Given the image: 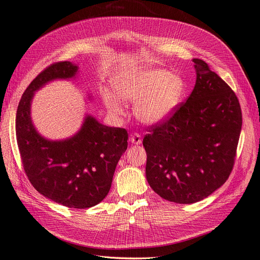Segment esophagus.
Masks as SVG:
<instances>
[{
    "mask_svg": "<svg viewBox=\"0 0 260 260\" xmlns=\"http://www.w3.org/2000/svg\"><path fill=\"white\" fill-rule=\"evenodd\" d=\"M129 140H131V142L133 145H140L141 144V136L139 135V134H137V133H135V134H133V135L131 136V138H129Z\"/></svg>",
    "mask_w": 260,
    "mask_h": 260,
    "instance_id": "1",
    "label": "esophagus"
}]
</instances>
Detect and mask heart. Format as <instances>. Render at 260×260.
<instances>
[{"label":"heart","instance_id":"obj_1","mask_svg":"<svg viewBox=\"0 0 260 260\" xmlns=\"http://www.w3.org/2000/svg\"><path fill=\"white\" fill-rule=\"evenodd\" d=\"M114 94L125 104H136L137 119L147 125L163 123L176 111L186 94V82L181 75L158 68H136L116 75ZM109 90L103 102L114 115L123 114V106Z\"/></svg>","mask_w":260,"mask_h":260}]
</instances>
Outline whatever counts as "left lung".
<instances>
[{
    "label": "left lung",
    "instance_id": "left-lung-1",
    "mask_svg": "<svg viewBox=\"0 0 260 260\" xmlns=\"http://www.w3.org/2000/svg\"><path fill=\"white\" fill-rule=\"evenodd\" d=\"M197 81L187 102L144 138L146 177L155 193L179 204L211 196L228 179L242 128L234 91L205 61L193 60Z\"/></svg>",
    "mask_w": 260,
    "mask_h": 260
}]
</instances>
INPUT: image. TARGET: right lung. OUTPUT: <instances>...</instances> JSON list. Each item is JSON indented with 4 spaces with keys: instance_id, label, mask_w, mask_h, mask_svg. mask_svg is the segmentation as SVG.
Listing matches in <instances>:
<instances>
[{
    "instance_id": "1",
    "label": "right lung",
    "mask_w": 260,
    "mask_h": 260,
    "mask_svg": "<svg viewBox=\"0 0 260 260\" xmlns=\"http://www.w3.org/2000/svg\"><path fill=\"white\" fill-rule=\"evenodd\" d=\"M79 66L71 61L49 66L24 90L16 114V137L32 186L42 196L71 208L95 206L107 197L113 174L127 149L126 129L106 126L85 114L71 137L52 140L42 136L31 118L36 91L49 82L73 80ZM87 99L93 96L87 94Z\"/></svg>"
}]
</instances>
